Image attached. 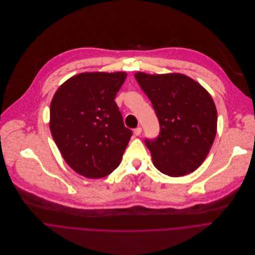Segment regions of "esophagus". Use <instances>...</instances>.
<instances>
[{
	"mask_svg": "<svg viewBox=\"0 0 255 255\" xmlns=\"http://www.w3.org/2000/svg\"><path fill=\"white\" fill-rule=\"evenodd\" d=\"M133 133H134V135H139V134L141 133V128H140V127H137L136 128H134Z\"/></svg>",
	"mask_w": 255,
	"mask_h": 255,
	"instance_id": "34e87169",
	"label": "esophagus"
}]
</instances>
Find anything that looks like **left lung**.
<instances>
[{
	"label": "left lung",
	"instance_id": "8db88e82",
	"mask_svg": "<svg viewBox=\"0 0 255 255\" xmlns=\"http://www.w3.org/2000/svg\"><path fill=\"white\" fill-rule=\"evenodd\" d=\"M160 124L156 138H145L155 167L170 177L185 176L204 162L217 129V111L208 91L181 74L136 72Z\"/></svg>",
	"mask_w": 255,
	"mask_h": 255
}]
</instances>
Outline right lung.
<instances>
[{"label":"right lung","mask_w":255,"mask_h":255,"mask_svg":"<svg viewBox=\"0 0 255 255\" xmlns=\"http://www.w3.org/2000/svg\"><path fill=\"white\" fill-rule=\"evenodd\" d=\"M126 72H85L65 81L50 105V130L67 165L90 179L119 165L132 134L115 98Z\"/></svg>","instance_id":"add662e5"}]
</instances>
